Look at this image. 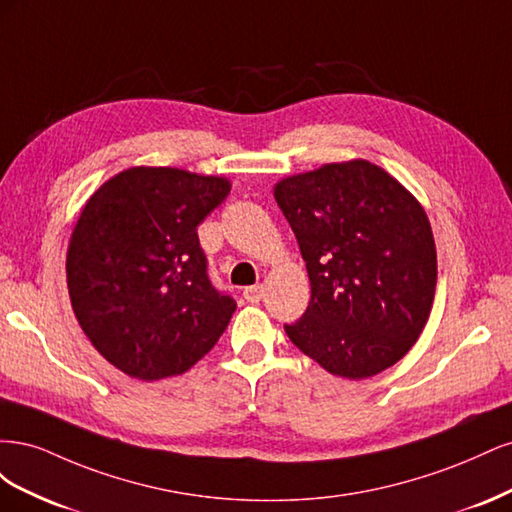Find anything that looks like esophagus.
I'll return each instance as SVG.
<instances>
[{
	"mask_svg": "<svg viewBox=\"0 0 512 512\" xmlns=\"http://www.w3.org/2000/svg\"><path fill=\"white\" fill-rule=\"evenodd\" d=\"M262 294H265V288H262L260 284H256V286H247V288L243 290V297H245V301H250V303H258V301L262 299Z\"/></svg>",
	"mask_w": 512,
	"mask_h": 512,
	"instance_id": "1",
	"label": "esophagus"
}]
</instances>
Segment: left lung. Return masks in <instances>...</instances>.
<instances>
[{"label":"left lung","mask_w":512,"mask_h":512,"mask_svg":"<svg viewBox=\"0 0 512 512\" xmlns=\"http://www.w3.org/2000/svg\"><path fill=\"white\" fill-rule=\"evenodd\" d=\"M299 241L312 299L284 324L290 342L333 376L395 365L423 333L438 280L421 203L367 160L324 164L275 185Z\"/></svg>","instance_id":"left-lung-1"}]
</instances>
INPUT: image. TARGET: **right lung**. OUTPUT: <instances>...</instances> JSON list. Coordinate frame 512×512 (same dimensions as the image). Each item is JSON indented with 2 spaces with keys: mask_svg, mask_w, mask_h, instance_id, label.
<instances>
[{
  "mask_svg": "<svg viewBox=\"0 0 512 512\" xmlns=\"http://www.w3.org/2000/svg\"><path fill=\"white\" fill-rule=\"evenodd\" d=\"M228 192L224 177L134 166L85 203L66 258L72 309L130 378L183 374L228 327L237 303L213 288L196 232Z\"/></svg>",
  "mask_w": 512,
  "mask_h": 512,
  "instance_id": "1",
  "label": "right lung"
}]
</instances>
